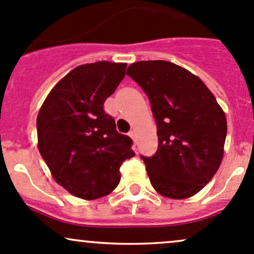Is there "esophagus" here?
I'll return each instance as SVG.
<instances>
[{"mask_svg": "<svg viewBox=\"0 0 254 254\" xmlns=\"http://www.w3.org/2000/svg\"><path fill=\"white\" fill-rule=\"evenodd\" d=\"M129 136L132 138L133 141H135V138H136V132H135V130H131V131L129 132Z\"/></svg>", "mask_w": 254, "mask_h": 254, "instance_id": "34e87169", "label": "esophagus"}]
</instances>
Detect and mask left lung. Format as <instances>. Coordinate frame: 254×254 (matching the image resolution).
<instances>
[{"instance_id": "obj_1", "label": "left lung", "mask_w": 254, "mask_h": 254, "mask_svg": "<svg viewBox=\"0 0 254 254\" xmlns=\"http://www.w3.org/2000/svg\"><path fill=\"white\" fill-rule=\"evenodd\" d=\"M148 96L158 149L143 157L153 188L170 199L193 196L222 163L227 119L199 77L170 61H138L127 67Z\"/></svg>"}]
</instances>
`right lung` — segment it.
Masks as SVG:
<instances>
[{
  "instance_id": "1",
  "label": "right lung",
  "mask_w": 254,
  "mask_h": 254,
  "mask_svg": "<svg viewBox=\"0 0 254 254\" xmlns=\"http://www.w3.org/2000/svg\"><path fill=\"white\" fill-rule=\"evenodd\" d=\"M127 64L97 61L72 69L44 100L37 117L38 149L54 180L74 196L94 200L121 181L132 140L104 110Z\"/></svg>"
}]
</instances>
